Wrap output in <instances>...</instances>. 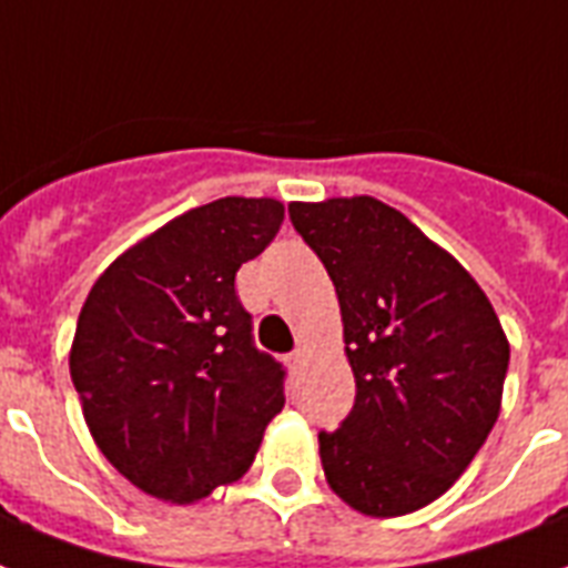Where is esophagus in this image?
Instances as JSON below:
<instances>
[{
	"label": "esophagus",
	"mask_w": 568,
	"mask_h": 568,
	"mask_svg": "<svg viewBox=\"0 0 568 568\" xmlns=\"http://www.w3.org/2000/svg\"><path fill=\"white\" fill-rule=\"evenodd\" d=\"M306 356H308L306 344H300V347L292 353V362H294V364H303V362H306Z\"/></svg>",
	"instance_id": "obj_1"
}]
</instances>
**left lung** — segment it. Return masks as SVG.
<instances>
[{
  "label": "left lung",
  "mask_w": 568,
  "mask_h": 568,
  "mask_svg": "<svg viewBox=\"0 0 568 568\" xmlns=\"http://www.w3.org/2000/svg\"><path fill=\"white\" fill-rule=\"evenodd\" d=\"M338 294L356 405L321 432L335 496L403 516L444 496L499 417L510 344L452 253L371 195L288 204Z\"/></svg>",
  "instance_id": "1"
}]
</instances>
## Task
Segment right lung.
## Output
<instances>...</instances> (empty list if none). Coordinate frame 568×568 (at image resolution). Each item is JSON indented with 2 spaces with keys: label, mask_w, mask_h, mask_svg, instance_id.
Returning <instances> with one entry per match:
<instances>
[{
  "label": "right lung",
  "mask_w": 568,
  "mask_h": 568,
  "mask_svg": "<svg viewBox=\"0 0 568 568\" xmlns=\"http://www.w3.org/2000/svg\"><path fill=\"white\" fill-rule=\"evenodd\" d=\"M285 219L274 197H219L136 242L95 280L69 353L101 455L172 505L251 469L283 412V364L260 353L236 271Z\"/></svg>",
  "instance_id": "add662e5"
}]
</instances>
